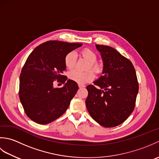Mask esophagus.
<instances>
[{
    "mask_svg": "<svg viewBox=\"0 0 159 159\" xmlns=\"http://www.w3.org/2000/svg\"><path fill=\"white\" fill-rule=\"evenodd\" d=\"M85 87V85H82V84H79V87L80 89H81V88H83V87Z\"/></svg>",
    "mask_w": 159,
    "mask_h": 159,
    "instance_id": "1",
    "label": "esophagus"
}]
</instances>
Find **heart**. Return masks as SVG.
<instances>
[{"instance_id":"b5f03b06","label":"heart","mask_w":159,"mask_h":159,"mask_svg":"<svg viewBox=\"0 0 159 159\" xmlns=\"http://www.w3.org/2000/svg\"><path fill=\"white\" fill-rule=\"evenodd\" d=\"M80 55L87 61L90 62L88 68L90 67L93 69L96 72H98L100 70V67L95 62L97 59V56L96 53L93 50L89 48H85L80 52ZM64 64L67 69H72L76 64V54L73 51L67 53L65 57H64ZM95 75L92 70H88L87 72H82L80 71L74 70L70 71L68 73V78L79 84H85L89 83L93 80Z\"/></svg>"}]
</instances>
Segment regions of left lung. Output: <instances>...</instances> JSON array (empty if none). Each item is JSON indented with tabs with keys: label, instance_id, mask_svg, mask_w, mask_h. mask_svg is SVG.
Masks as SVG:
<instances>
[{
	"label": "left lung",
	"instance_id": "left-lung-1",
	"mask_svg": "<svg viewBox=\"0 0 159 159\" xmlns=\"http://www.w3.org/2000/svg\"><path fill=\"white\" fill-rule=\"evenodd\" d=\"M103 61L102 76L87 86L85 103L93 119L106 128L122 124L133 112L139 83L133 63L112 47L96 44Z\"/></svg>",
	"mask_w": 159,
	"mask_h": 159
}]
</instances>
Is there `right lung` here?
<instances>
[{
	"label": "right lung",
	"mask_w": 159,
	"mask_h": 159,
	"mask_svg": "<svg viewBox=\"0 0 159 159\" xmlns=\"http://www.w3.org/2000/svg\"><path fill=\"white\" fill-rule=\"evenodd\" d=\"M82 46L80 43L48 41L30 54L20 76L19 96L30 119L40 124L55 121L66 112L79 89L76 82L63 75L64 57ZM56 80L64 84L55 89Z\"/></svg>",
	"instance_id": "1"
}]
</instances>
